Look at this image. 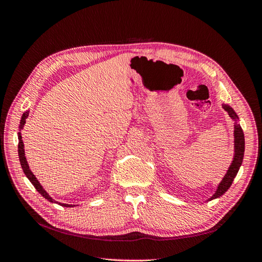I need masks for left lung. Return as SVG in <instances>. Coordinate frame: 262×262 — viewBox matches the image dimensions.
Returning a JSON list of instances; mask_svg holds the SVG:
<instances>
[{"label": "left lung", "instance_id": "left-lung-1", "mask_svg": "<svg viewBox=\"0 0 262 262\" xmlns=\"http://www.w3.org/2000/svg\"><path fill=\"white\" fill-rule=\"evenodd\" d=\"M223 108L226 110V112L228 113L229 117H231L233 120L237 121L238 120V117H237L236 113L233 110L232 107H229L228 105H223ZM234 158H233V162L231 164V166H229V168L227 170V172L225 173L224 178L222 179V181L220 182V185L216 189L215 193H214L209 201L213 200V199H216V198H220L222 196V194H224L228 188L232 186V182L234 180V178L236 177L237 172H238L239 170V167L242 166V163H243V160H244V152H245V137H244V132H243V129L242 126L235 122L234 124Z\"/></svg>", "mask_w": 262, "mask_h": 262}]
</instances>
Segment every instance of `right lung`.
Returning a JSON list of instances; mask_svg holds the SVG:
<instances>
[{"mask_svg":"<svg viewBox=\"0 0 262 262\" xmlns=\"http://www.w3.org/2000/svg\"><path fill=\"white\" fill-rule=\"evenodd\" d=\"M28 115H29V112H28V110H27L26 113H24V114H23L21 119H20V122H19V131L24 128V125H25V123H26V119H27ZM18 156H19L20 166H21V168H23L24 172H25L26 177L29 179V181L31 182V184L34 185V187L36 188L37 191H38L39 193H40V194L45 198V199H47V200L50 201V202H52V203H58V204L62 205V207H66V208L74 207V205H72V204L60 203V202H58V201L53 200L52 198H51L48 193H47V191H46V190L42 188V186H41L40 184H39V181L37 180V178H36V176H35L34 173H33V171H31V170L29 169V166H28V163H27V161H26V157H25V149H24V143H23V140H21V134H20V132H18Z\"/></svg>","mask_w":262,"mask_h":262,"instance_id":"right-lung-1","label":"right lung"}]
</instances>
